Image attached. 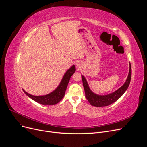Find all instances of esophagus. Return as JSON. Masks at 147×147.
Instances as JSON below:
<instances>
[{"label": "esophagus", "mask_w": 147, "mask_h": 147, "mask_svg": "<svg viewBox=\"0 0 147 147\" xmlns=\"http://www.w3.org/2000/svg\"><path fill=\"white\" fill-rule=\"evenodd\" d=\"M82 66V64L81 62H77V63H76V67H77V69H81Z\"/></svg>", "instance_id": "34e87169"}]
</instances>
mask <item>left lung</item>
I'll return each instance as SVG.
<instances>
[{"label":"left lung","mask_w":147,"mask_h":147,"mask_svg":"<svg viewBox=\"0 0 147 147\" xmlns=\"http://www.w3.org/2000/svg\"><path fill=\"white\" fill-rule=\"evenodd\" d=\"M131 64H129V71L128 76L125 83H124L122 86L118 88L117 91L106 95H99L93 92L91 90L90 87H89L88 83L85 77L83 75H82L83 84L84 92H85L86 98L87 99L88 102H90L91 105L95 107H104L114 103L120 97H121L122 95L127 90L131 82Z\"/></svg>","instance_id":"8db88e82"}]
</instances>
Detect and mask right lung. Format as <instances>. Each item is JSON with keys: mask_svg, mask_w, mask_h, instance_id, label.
<instances>
[{"mask_svg": "<svg viewBox=\"0 0 147 147\" xmlns=\"http://www.w3.org/2000/svg\"><path fill=\"white\" fill-rule=\"evenodd\" d=\"M75 72V67L73 65L69 68L64 75L61 81L55 90L48 94L43 96H34L31 95L27 92H26L23 89V90L25 94L30 99L39 104L43 105H55L59 102L63 98L65 92L67 87L71 76Z\"/></svg>", "mask_w": 147, "mask_h": 147, "instance_id": "add662e5", "label": "right lung"}]
</instances>
